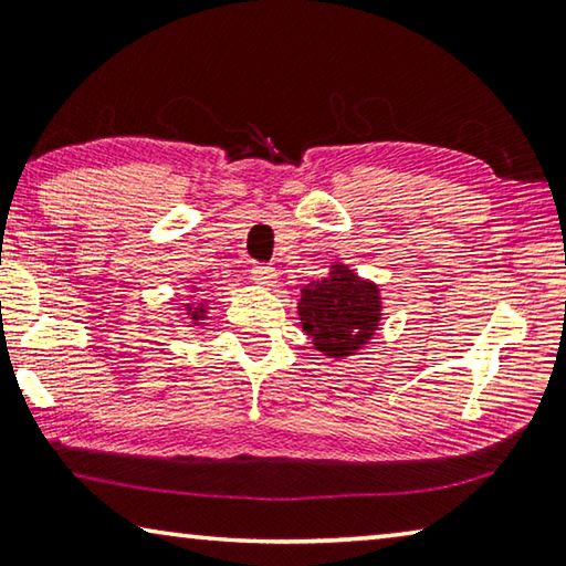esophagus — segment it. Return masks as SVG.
I'll return each instance as SVG.
<instances>
[{
    "mask_svg": "<svg viewBox=\"0 0 566 566\" xmlns=\"http://www.w3.org/2000/svg\"><path fill=\"white\" fill-rule=\"evenodd\" d=\"M252 280L260 286H264V290H270V286H274V282H276V270L266 264H256L252 270Z\"/></svg>",
    "mask_w": 566,
    "mask_h": 566,
    "instance_id": "esophagus-1",
    "label": "esophagus"
}]
</instances>
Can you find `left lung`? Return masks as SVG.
<instances>
[{
    "label": "left lung",
    "instance_id": "1",
    "mask_svg": "<svg viewBox=\"0 0 566 566\" xmlns=\"http://www.w3.org/2000/svg\"><path fill=\"white\" fill-rule=\"evenodd\" d=\"M296 314L312 347L327 359H349L377 337L385 319V296L375 280L344 262H332L322 280L300 290Z\"/></svg>",
    "mask_w": 566,
    "mask_h": 566
}]
</instances>
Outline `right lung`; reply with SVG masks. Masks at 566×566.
<instances>
[{"label": "right lung", "mask_w": 566, "mask_h": 566, "mask_svg": "<svg viewBox=\"0 0 566 566\" xmlns=\"http://www.w3.org/2000/svg\"><path fill=\"white\" fill-rule=\"evenodd\" d=\"M199 286H205V284L191 282V284L187 286V302L179 306V314H185V317H187L191 324L205 322L207 314H209V300H205V294H202L205 290H199ZM207 290L212 292V284H207Z\"/></svg>", "instance_id": "1"}]
</instances>
